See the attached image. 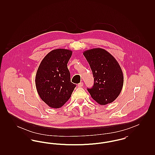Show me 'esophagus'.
Segmentation results:
<instances>
[{"label": "esophagus", "mask_w": 155, "mask_h": 155, "mask_svg": "<svg viewBox=\"0 0 155 155\" xmlns=\"http://www.w3.org/2000/svg\"><path fill=\"white\" fill-rule=\"evenodd\" d=\"M78 87H79V88H81L82 86H83V82H80V83H79L78 84Z\"/></svg>", "instance_id": "esophagus-1"}]
</instances>
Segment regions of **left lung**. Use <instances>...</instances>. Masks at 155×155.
<instances>
[{
    "label": "left lung",
    "instance_id": "1",
    "mask_svg": "<svg viewBox=\"0 0 155 155\" xmlns=\"http://www.w3.org/2000/svg\"><path fill=\"white\" fill-rule=\"evenodd\" d=\"M94 78V85L88 88L92 98L101 105L113 102L119 96L124 76L117 61L109 52L94 48L83 52Z\"/></svg>",
    "mask_w": 155,
    "mask_h": 155
}]
</instances>
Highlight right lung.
I'll list each match as a JSON object with an SVG mask.
<instances>
[{
  "instance_id": "right-lung-1",
  "label": "right lung",
  "mask_w": 155,
  "mask_h": 155,
  "mask_svg": "<svg viewBox=\"0 0 155 155\" xmlns=\"http://www.w3.org/2000/svg\"><path fill=\"white\" fill-rule=\"evenodd\" d=\"M72 53L65 49L53 50L46 55L38 67L35 80L37 92L50 107H62L76 87L71 82L67 68Z\"/></svg>"
}]
</instances>
